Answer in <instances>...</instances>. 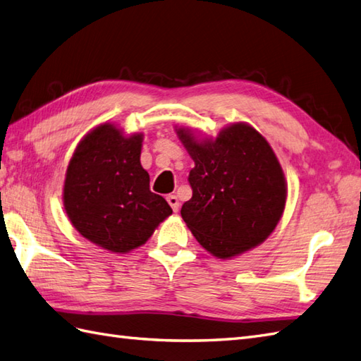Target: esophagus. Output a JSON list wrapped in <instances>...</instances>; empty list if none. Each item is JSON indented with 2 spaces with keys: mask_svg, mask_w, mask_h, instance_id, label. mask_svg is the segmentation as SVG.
I'll list each match as a JSON object with an SVG mask.
<instances>
[{
  "mask_svg": "<svg viewBox=\"0 0 361 361\" xmlns=\"http://www.w3.org/2000/svg\"><path fill=\"white\" fill-rule=\"evenodd\" d=\"M166 201H168V204L171 205V208H173L174 212L179 210V199H178V196H176V195H168L166 196Z\"/></svg>",
  "mask_w": 361,
  "mask_h": 361,
  "instance_id": "1",
  "label": "esophagus"
}]
</instances>
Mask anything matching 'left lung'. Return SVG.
Masks as SVG:
<instances>
[{"mask_svg": "<svg viewBox=\"0 0 361 361\" xmlns=\"http://www.w3.org/2000/svg\"><path fill=\"white\" fill-rule=\"evenodd\" d=\"M179 139L195 168L193 191L180 214L205 250L231 258L261 244L281 218L286 180L267 140L245 123L221 131L214 142H196L187 130Z\"/></svg>", "mask_w": 361, "mask_h": 361, "instance_id": "1", "label": "left lung"}]
</instances>
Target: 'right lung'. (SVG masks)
<instances>
[{
	"mask_svg": "<svg viewBox=\"0 0 361 361\" xmlns=\"http://www.w3.org/2000/svg\"><path fill=\"white\" fill-rule=\"evenodd\" d=\"M142 135L123 137L113 125H100L78 143L65 180V208L80 235L111 252L145 244L173 213L149 190L140 165Z\"/></svg>",
	"mask_w": 361,
	"mask_h": 361,
	"instance_id": "obj_1",
	"label": "right lung"
}]
</instances>
